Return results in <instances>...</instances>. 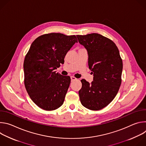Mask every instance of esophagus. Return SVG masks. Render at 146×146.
Wrapping results in <instances>:
<instances>
[{"mask_svg":"<svg viewBox=\"0 0 146 146\" xmlns=\"http://www.w3.org/2000/svg\"><path fill=\"white\" fill-rule=\"evenodd\" d=\"M70 78H71V81H74V80H77V78H76V77H73V76H71L70 77Z\"/></svg>","mask_w":146,"mask_h":146,"instance_id":"obj_1","label":"esophagus"}]
</instances>
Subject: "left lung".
<instances>
[{
	"mask_svg": "<svg viewBox=\"0 0 146 146\" xmlns=\"http://www.w3.org/2000/svg\"><path fill=\"white\" fill-rule=\"evenodd\" d=\"M78 42L88 52V66L93 81L81 80L78 94L83 106L99 110L107 106L118 93L121 84L122 60L115 44L98 33L77 35Z\"/></svg>",
	"mask_w": 146,
	"mask_h": 146,
	"instance_id": "1",
	"label": "left lung"
}]
</instances>
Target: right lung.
I'll use <instances>...</instances> for the list:
<instances>
[{
  "mask_svg": "<svg viewBox=\"0 0 146 146\" xmlns=\"http://www.w3.org/2000/svg\"><path fill=\"white\" fill-rule=\"evenodd\" d=\"M75 43V35L51 33L38 37L32 43L24 62V84L40 108L50 111L63 105L70 78L56 73L55 70Z\"/></svg>",
  "mask_w": 146,
  "mask_h": 146,
  "instance_id": "1",
  "label": "right lung"
}]
</instances>
